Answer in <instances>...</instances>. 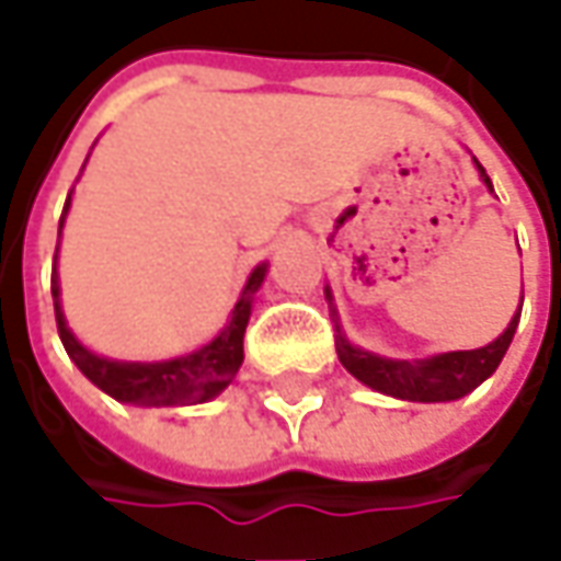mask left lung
Returning <instances> with one entry per match:
<instances>
[{"instance_id":"1","label":"left lung","mask_w":561,"mask_h":561,"mask_svg":"<svg viewBox=\"0 0 561 561\" xmlns=\"http://www.w3.org/2000/svg\"><path fill=\"white\" fill-rule=\"evenodd\" d=\"M474 164H478V174H481L486 190L493 193V184L486 178L484 164L478 162V159H474ZM324 299H328L331 314H334V343L343 368L353 377H358L365 387L377 390V393L393 399H409V402H453V399L468 397L474 387H481L486 377L500 368L508 343L515 336V328H518V318H522V306H518V312L512 314L506 331L496 336L493 343L481 346V350H459V353H440V356L412 358L409 362V358H387L377 356V353H368L362 346H353L346 340V334H343L340 318H336L331 287H324Z\"/></svg>"}]
</instances>
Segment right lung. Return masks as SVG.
I'll return each mask as SVG.
<instances>
[{
  "instance_id": "obj_1",
  "label": "right lung",
  "mask_w": 561,
  "mask_h": 561,
  "mask_svg": "<svg viewBox=\"0 0 561 561\" xmlns=\"http://www.w3.org/2000/svg\"><path fill=\"white\" fill-rule=\"evenodd\" d=\"M68 208H71V193H68V203H65V215H68ZM65 215H61L58 227L65 225ZM265 274H268V265L262 262L259 268L249 274L247 287L240 293L225 331L215 336L211 343L199 346L196 353L164 358V362H118V358L96 356L93 350H87L71 334L65 312H61L58 247H55V324H58V336H61L71 362L83 371V377H90L96 383L102 393H108L118 402H130V405H196V402H208V399L218 397L240 371V365H243V334H247L249 314H252V296L259 293Z\"/></svg>"
}]
</instances>
